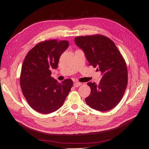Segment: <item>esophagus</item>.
Wrapping results in <instances>:
<instances>
[{"label":"esophagus","mask_w":149,"mask_h":149,"mask_svg":"<svg viewBox=\"0 0 149 149\" xmlns=\"http://www.w3.org/2000/svg\"><path fill=\"white\" fill-rule=\"evenodd\" d=\"M73 85H74V87L77 88V87H79V86L81 85V83H79V82H74V84H73Z\"/></svg>","instance_id":"34e87169"}]
</instances>
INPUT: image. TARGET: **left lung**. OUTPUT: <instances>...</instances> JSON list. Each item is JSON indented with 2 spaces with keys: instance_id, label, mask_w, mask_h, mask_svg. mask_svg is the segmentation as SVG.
Segmentation results:
<instances>
[{
  "instance_id": "8db88e82",
  "label": "left lung",
  "mask_w": 149,
  "mask_h": 149,
  "mask_svg": "<svg viewBox=\"0 0 149 149\" xmlns=\"http://www.w3.org/2000/svg\"><path fill=\"white\" fill-rule=\"evenodd\" d=\"M76 45L84 52L89 65L101 73L100 83L89 82L91 94L85 99L93 109L107 111L116 107L123 98L127 85V68L114 43L101 35L78 37Z\"/></svg>"
}]
</instances>
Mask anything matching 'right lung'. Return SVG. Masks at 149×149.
<instances>
[{
	"instance_id": "obj_1",
	"label": "right lung",
	"mask_w": 149,
	"mask_h": 149,
	"mask_svg": "<svg viewBox=\"0 0 149 149\" xmlns=\"http://www.w3.org/2000/svg\"><path fill=\"white\" fill-rule=\"evenodd\" d=\"M69 47L67 40H48L30 49L22 67L20 84L22 93L30 107L42 114L60 109L73 86L66 79L58 83L51 76L62 53Z\"/></svg>"
}]
</instances>
